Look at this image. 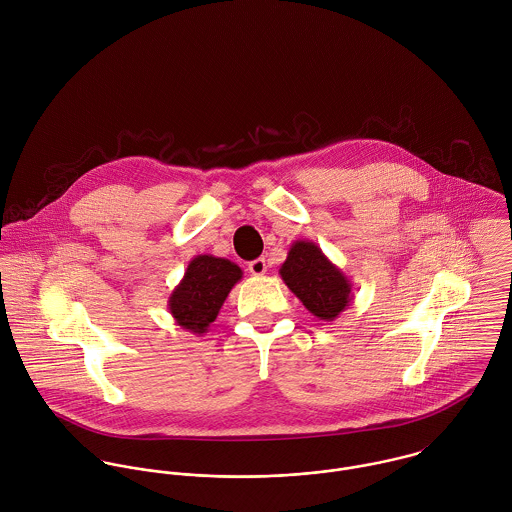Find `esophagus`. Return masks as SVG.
<instances>
[{"mask_svg":"<svg viewBox=\"0 0 512 512\" xmlns=\"http://www.w3.org/2000/svg\"><path fill=\"white\" fill-rule=\"evenodd\" d=\"M248 270H250L252 276H264L268 272V264H266L264 258H256L248 264Z\"/></svg>","mask_w":512,"mask_h":512,"instance_id":"esophagus-1","label":"esophagus"}]
</instances>
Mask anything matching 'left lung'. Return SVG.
<instances>
[{"instance_id":"left-lung-1","label":"left lung","mask_w":512,"mask_h":512,"mask_svg":"<svg viewBox=\"0 0 512 512\" xmlns=\"http://www.w3.org/2000/svg\"><path fill=\"white\" fill-rule=\"evenodd\" d=\"M284 284L321 321H335L347 309L353 284L311 240H295L280 268Z\"/></svg>"}]
</instances>
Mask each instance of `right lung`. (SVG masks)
Returning a JSON list of instances; mask_svg holds the SVG:
<instances>
[{"label":"right lung","instance_id":"right-lung-1","mask_svg":"<svg viewBox=\"0 0 512 512\" xmlns=\"http://www.w3.org/2000/svg\"><path fill=\"white\" fill-rule=\"evenodd\" d=\"M242 280L238 264L211 254L195 256L183 280L169 295L167 307L175 323L193 335H205L217 319L224 299Z\"/></svg>","mask_w":512,"mask_h":512}]
</instances>
